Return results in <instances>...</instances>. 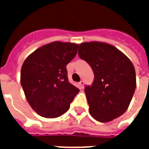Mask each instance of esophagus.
Wrapping results in <instances>:
<instances>
[{"label": "esophagus", "instance_id": "1", "mask_svg": "<svg viewBox=\"0 0 149 149\" xmlns=\"http://www.w3.org/2000/svg\"><path fill=\"white\" fill-rule=\"evenodd\" d=\"M79 85H80V88H81V89H83V88H84V81H81L80 82Z\"/></svg>", "mask_w": 149, "mask_h": 149}]
</instances>
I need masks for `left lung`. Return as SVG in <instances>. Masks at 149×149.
I'll use <instances>...</instances> for the list:
<instances>
[{
	"label": "left lung",
	"mask_w": 149,
	"mask_h": 149,
	"mask_svg": "<svg viewBox=\"0 0 149 149\" xmlns=\"http://www.w3.org/2000/svg\"><path fill=\"white\" fill-rule=\"evenodd\" d=\"M78 55L89 64L94 74L92 85L84 89L92 117L107 123L123 115L136 87L132 61L117 48L101 42L81 43Z\"/></svg>",
	"instance_id": "left-lung-1"
}]
</instances>
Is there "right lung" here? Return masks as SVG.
I'll return each mask as SVG.
<instances>
[{
  "mask_svg": "<svg viewBox=\"0 0 149 149\" xmlns=\"http://www.w3.org/2000/svg\"><path fill=\"white\" fill-rule=\"evenodd\" d=\"M77 48L76 43L52 42L35 50L23 62L20 83L28 103L39 116L63 115L79 92L68 81L66 68Z\"/></svg>",
  "mask_w": 149,
  "mask_h": 149,
  "instance_id": "add662e5",
  "label": "right lung"
}]
</instances>
